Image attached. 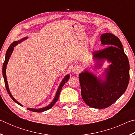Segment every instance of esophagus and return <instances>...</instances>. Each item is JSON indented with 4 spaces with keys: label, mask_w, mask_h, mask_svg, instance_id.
<instances>
[{
    "label": "esophagus",
    "mask_w": 135,
    "mask_h": 135,
    "mask_svg": "<svg viewBox=\"0 0 135 135\" xmlns=\"http://www.w3.org/2000/svg\"><path fill=\"white\" fill-rule=\"evenodd\" d=\"M73 73L74 74H78L80 73V68L78 67H74L73 68Z\"/></svg>",
    "instance_id": "1"
}]
</instances>
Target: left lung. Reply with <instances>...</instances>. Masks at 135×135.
I'll list each match as a JSON object with an SVG mask.
<instances>
[{
    "instance_id": "8db88e82",
    "label": "left lung",
    "mask_w": 135,
    "mask_h": 135,
    "mask_svg": "<svg viewBox=\"0 0 135 135\" xmlns=\"http://www.w3.org/2000/svg\"><path fill=\"white\" fill-rule=\"evenodd\" d=\"M105 48L93 52V58L100 67V61L106 59L111 64L105 70L106 80L101 79L88 71L79 74L81 94L84 102L90 107L103 109L111 106L125 92L129 82V62L119 38L112 33L100 36Z\"/></svg>"
}]
</instances>
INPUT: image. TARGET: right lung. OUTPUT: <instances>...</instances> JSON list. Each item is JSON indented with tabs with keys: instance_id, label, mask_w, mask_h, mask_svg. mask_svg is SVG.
<instances>
[{
	"instance_id": "add662e5",
	"label": "right lung",
	"mask_w": 135,
	"mask_h": 135,
	"mask_svg": "<svg viewBox=\"0 0 135 135\" xmlns=\"http://www.w3.org/2000/svg\"><path fill=\"white\" fill-rule=\"evenodd\" d=\"M27 37L26 38H22V39L20 40H18V41H15V42H13L12 44H11L9 47H8V49L7 50V51H6V56H5V60H4V62L3 64V68H2V73H3V79H4V84H5V87H6V90H7V92L8 93L9 95L10 96V97L12 98V99L16 103L18 104V105H20V106L22 107V105L19 103L17 100H15L14 99V98H13L12 95H11V93L9 91V88H8V81H7V79H6V65L8 64V61L9 59L10 56L11 55V54H12V52H13V47H14L16 45H17L18 43H21L22 41H23L24 40L26 39ZM70 78V76L69 74H68L66 76L64 79H63L62 81L61 82L60 85H59V88L58 89V90H57V92L56 93V95H55V97L54 99L52 100V102H51V104H50L48 106L44 107V108H40V109H33V108H27V109H28L29 111H33V112H37V113H40V112H43L45 111H46V110H48L50 108H51L52 107H53L55 103L56 102L57 100H58V98H59V94H60V92L61 91V89H62L63 86L64 85V84H65L66 82H67L68 80Z\"/></svg>"
}]
</instances>
